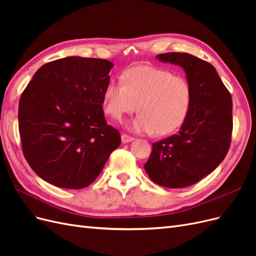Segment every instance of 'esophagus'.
Masks as SVG:
<instances>
[{
  "instance_id": "1",
  "label": "esophagus",
  "mask_w": 256,
  "mask_h": 256,
  "mask_svg": "<svg viewBox=\"0 0 256 256\" xmlns=\"http://www.w3.org/2000/svg\"><path fill=\"white\" fill-rule=\"evenodd\" d=\"M134 140V136H131L126 134H122V143H129V142H132Z\"/></svg>"
}]
</instances>
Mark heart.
Here are the masks:
<instances>
[{
  "instance_id": "1",
  "label": "heart",
  "mask_w": 256,
  "mask_h": 256,
  "mask_svg": "<svg viewBox=\"0 0 256 256\" xmlns=\"http://www.w3.org/2000/svg\"><path fill=\"white\" fill-rule=\"evenodd\" d=\"M193 90L187 78L150 65L134 66L122 80L111 79L104 90V109L114 120L140 111L130 122L138 132L166 136L184 122Z\"/></svg>"
}]
</instances>
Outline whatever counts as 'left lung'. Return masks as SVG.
Masks as SVG:
<instances>
[{
  "label": "left lung",
  "instance_id": "left-lung-1",
  "mask_svg": "<svg viewBox=\"0 0 256 256\" xmlns=\"http://www.w3.org/2000/svg\"><path fill=\"white\" fill-rule=\"evenodd\" d=\"M184 68L193 90L190 112L180 131L152 143L144 164L150 180L166 188H184L210 174L226 158L232 141V96L214 67L189 53L158 54Z\"/></svg>",
  "mask_w": 256,
  "mask_h": 256
}]
</instances>
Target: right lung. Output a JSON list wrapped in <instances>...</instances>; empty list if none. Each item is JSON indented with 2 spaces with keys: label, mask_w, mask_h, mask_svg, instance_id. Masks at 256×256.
Here are the masks:
<instances>
[{
  "label": "right lung",
  "mask_w": 256,
  "mask_h": 256,
  "mask_svg": "<svg viewBox=\"0 0 256 256\" xmlns=\"http://www.w3.org/2000/svg\"><path fill=\"white\" fill-rule=\"evenodd\" d=\"M110 60L68 56L42 65L19 102L22 152L33 171L65 189L88 187L120 145L108 125L104 90Z\"/></svg>",
  "instance_id": "obj_1"
}]
</instances>
